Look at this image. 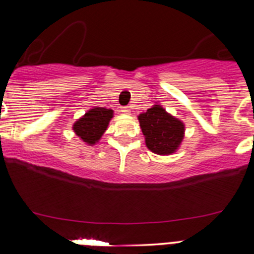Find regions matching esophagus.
<instances>
[{"instance_id":"34e87169","label":"esophagus","mask_w":254,"mask_h":254,"mask_svg":"<svg viewBox=\"0 0 254 254\" xmlns=\"http://www.w3.org/2000/svg\"><path fill=\"white\" fill-rule=\"evenodd\" d=\"M122 112L123 113H127V114H129V113H130V107L129 106L122 107Z\"/></svg>"}]
</instances>
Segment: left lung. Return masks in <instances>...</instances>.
I'll use <instances>...</instances> for the list:
<instances>
[{
    "mask_svg": "<svg viewBox=\"0 0 254 254\" xmlns=\"http://www.w3.org/2000/svg\"><path fill=\"white\" fill-rule=\"evenodd\" d=\"M139 122L146 146L158 155L172 153L183 139V124L161 107L155 106L140 114Z\"/></svg>",
    "mask_w": 254,
    "mask_h": 254,
    "instance_id": "8db88e82",
    "label": "left lung"
}]
</instances>
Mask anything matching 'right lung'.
I'll return each instance as SVG.
<instances>
[{
    "label": "right lung",
    "instance_id": "1",
    "mask_svg": "<svg viewBox=\"0 0 254 254\" xmlns=\"http://www.w3.org/2000/svg\"><path fill=\"white\" fill-rule=\"evenodd\" d=\"M113 117V111L106 108H93L88 111L73 125V130L84 142L96 143L103 135Z\"/></svg>",
    "mask_w": 254,
    "mask_h": 254
}]
</instances>
